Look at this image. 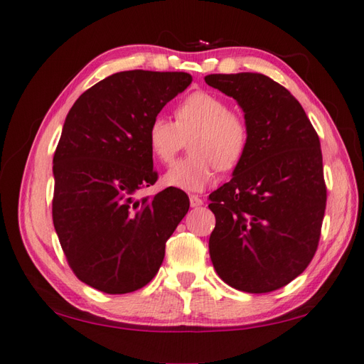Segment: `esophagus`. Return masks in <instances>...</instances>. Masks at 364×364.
Here are the masks:
<instances>
[{
	"mask_svg": "<svg viewBox=\"0 0 364 364\" xmlns=\"http://www.w3.org/2000/svg\"><path fill=\"white\" fill-rule=\"evenodd\" d=\"M189 200H191V206L192 208H198L203 204V200L198 197V195H189Z\"/></svg>",
	"mask_w": 364,
	"mask_h": 364,
	"instance_id": "1",
	"label": "esophagus"
}]
</instances>
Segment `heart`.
<instances>
[{
  "label": "heart",
  "mask_w": 364,
  "mask_h": 364,
  "mask_svg": "<svg viewBox=\"0 0 364 364\" xmlns=\"http://www.w3.org/2000/svg\"><path fill=\"white\" fill-rule=\"evenodd\" d=\"M173 114L175 121L156 115L147 129L149 151L163 164L172 163L191 139V155L164 173L166 186L200 192L215 181L218 169L232 171L243 160L249 124L221 97L206 90L192 92L175 106Z\"/></svg>",
  "instance_id": "b5f03b06"
}]
</instances>
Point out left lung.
I'll list each match as a JSON object with an SVG mask.
<instances>
[{
    "mask_svg": "<svg viewBox=\"0 0 364 364\" xmlns=\"http://www.w3.org/2000/svg\"><path fill=\"white\" fill-rule=\"evenodd\" d=\"M204 81L237 100L249 124L234 176L209 195L212 264L238 291H277L318 247L328 198L318 134L292 93L263 73H212Z\"/></svg>",
    "mask_w": 364,
    "mask_h": 364,
    "instance_id": "left-lung-1",
    "label": "left lung"
}]
</instances>
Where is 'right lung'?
Masks as SVG:
<instances>
[{
  "label": "right lung",
  "instance_id": "obj_1",
  "mask_svg": "<svg viewBox=\"0 0 364 364\" xmlns=\"http://www.w3.org/2000/svg\"><path fill=\"white\" fill-rule=\"evenodd\" d=\"M191 82L186 72H118L66 117L53 155V226L72 272L100 292L129 294L151 282L189 210L180 189L135 193L158 180L149 124Z\"/></svg>",
  "mask_w": 364,
  "mask_h": 364
}]
</instances>
